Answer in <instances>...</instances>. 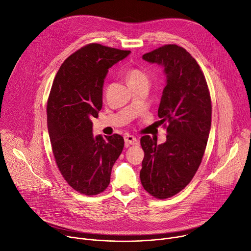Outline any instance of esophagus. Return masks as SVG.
<instances>
[{
	"instance_id": "1",
	"label": "esophagus",
	"mask_w": 251,
	"mask_h": 251,
	"mask_svg": "<svg viewBox=\"0 0 251 251\" xmlns=\"http://www.w3.org/2000/svg\"><path fill=\"white\" fill-rule=\"evenodd\" d=\"M125 143L126 146L128 145H136L138 144V140L136 137L130 136V134H126L125 136Z\"/></svg>"
}]
</instances>
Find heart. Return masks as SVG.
Here are the masks:
<instances>
[{"mask_svg": "<svg viewBox=\"0 0 251 251\" xmlns=\"http://www.w3.org/2000/svg\"><path fill=\"white\" fill-rule=\"evenodd\" d=\"M126 81L128 83V85H132V84H137V83H141V82H148L149 83V77L148 75L137 68H130L126 71Z\"/></svg>", "mask_w": 251, "mask_h": 251, "instance_id": "heart-1", "label": "heart"}]
</instances>
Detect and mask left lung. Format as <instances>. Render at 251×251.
Segmentation results:
<instances>
[{"instance_id":"obj_1","label":"left lung","mask_w":251,"mask_h":251,"mask_svg":"<svg viewBox=\"0 0 251 251\" xmlns=\"http://www.w3.org/2000/svg\"><path fill=\"white\" fill-rule=\"evenodd\" d=\"M143 59L164 68L167 84L158 115L167 124L168 134L161 145L142 137L140 178L149 194L166 199L191 182L202 162L211 127V99L199 64L183 47L165 45L144 54Z\"/></svg>"}]
</instances>
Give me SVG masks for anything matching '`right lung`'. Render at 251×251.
<instances>
[{"label":"right lung","instance_id":"obj_1","mask_svg":"<svg viewBox=\"0 0 251 251\" xmlns=\"http://www.w3.org/2000/svg\"><path fill=\"white\" fill-rule=\"evenodd\" d=\"M130 53L91 43L71 54L57 72L47 102L53 155L61 175L77 192L92 196L110 182L111 169L123 151L120 134L93 137L92 119L102 107L108 69Z\"/></svg>","mask_w":251,"mask_h":251}]
</instances>
